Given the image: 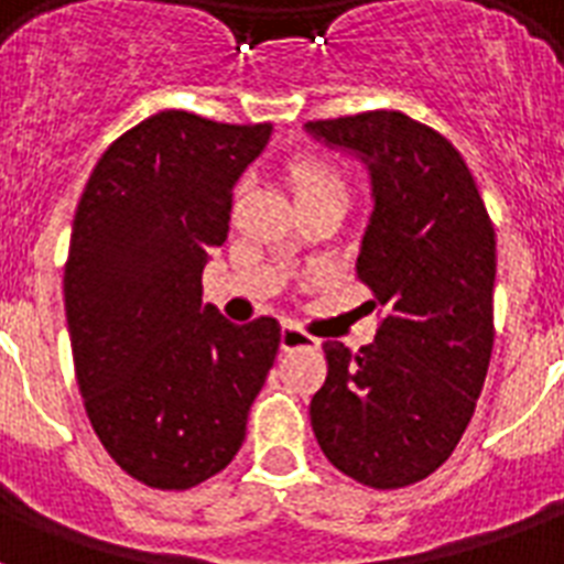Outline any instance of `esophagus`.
Instances as JSON below:
<instances>
[{
	"label": "esophagus",
	"instance_id": "esophagus-1",
	"mask_svg": "<svg viewBox=\"0 0 564 564\" xmlns=\"http://www.w3.org/2000/svg\"><path fill=\"white\" fill-rule=\"evenodd\" d=\"M304 345H316V339L304 334L301 327L283 325V330H281V351H295V348H304Z\"/></svg>",
	"mask_w": 564,
	"mask_h": 564
}]
</instances>
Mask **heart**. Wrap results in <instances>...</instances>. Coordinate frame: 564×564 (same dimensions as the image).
I'll return each mask as SVG.
<instances>
[{"label":"heart","instance_id":"heart-1","mask_svg":"<svg viewBox=\"0 0 564 564\" xmlns=\"http://www.w3.org/2000/svg\"><path fill=\"white\" fill-rule=\"evenodd\" d=\"M290 181L292 189H295V198L307 193H322V189H339V193H345L343 178L336 172L327 170V166H318V163H299V166H292Z\"/></svg>","mask_w":564,"mask_h":564}]
</instances>
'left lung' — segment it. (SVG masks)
I'll use <instances>...</instances> for the list:
<instances>
[{
    "label": "left lung",
    "mask_w": 564,
    "mask_h": 564,
    "mask_svg": "<svg viewBox=\"0 0 564 564\" xmlns=\"http://www.w3.org/2000/svg\"><path fill=\"white\" fill-rule=\"evenodd\" d=\"M357 158L371 184L357 274L386 318L351 354L325 343L310 424L343 474L371 489L424 480L474 415L495 343V228L463 154L401 110L304 126Z\"/></svg>",
    "instance_id": "obj_1"
}]
</instances>
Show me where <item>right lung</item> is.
<instances>
[{
	"label": "right lung",
	"instance_id": "obj_1",
	"mask_svg": "<svg viewBox=\"0 0 564 564\" xmlns=\"http://www.w3.org/2000/svg\"><path fill=\"white\" fill-rule=\"evenodd\" d=\"M269 137L163 110L101 154L75 210L64 307L78 389L105 451L154 489L198 486L237 456L281 345L274 318L234 325L202 304L230 193Z\"/></svg>",
	"mask_w": 564,
	"mask_h": 564
}]
</instances>
